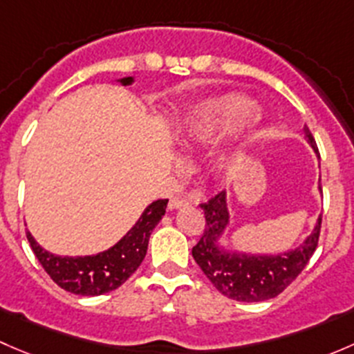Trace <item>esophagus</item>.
I'll list each match as a JSON object with an SVG mask.
<instances>
[{
    "instance_id": "esophagus-1",
    "label": "esophagus",
    "mask_w": 354,
    "mask_h": 354,
    "mask_svg": "<svg viewBox=\"0 0 354 354\" xmlns=\"http://www.w3.org/2000/svg\"><path fill=\"white\" fill-rule=\"evenodd\" d=\"M192 202L194 200L188 197H173L169 200V207L171 209H181V207H188Z\"/></svg>"
}]
</instances>
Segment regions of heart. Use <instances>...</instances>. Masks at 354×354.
<instances>
[{"label":"heart","instance_id":"1","mask_svg":"<svg viewBox=\"0 0 354 354\" xmlns=\"http://www.w3.org/2000/svg\"><path fill=\"white\" fill-rule=\"evenodd\" d=\"M255 109V102L243 94H230L203 102L185 121V140L194 145L214 144L241 127Z\"/></svg>","mask_w":354,"mask_h":354}]
</instances>
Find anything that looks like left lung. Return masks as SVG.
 <instances>
[{
    "label": "left lung",
    "mask_w": 354,
    "mask_h": 354,
    "mask_svg": "<svg viewBox=\"0 0 354 354\" xmlns=\"http://www.w3.org/2000/svg\"><path fill=\"white\" fill-rule=\"evenodd\" d=\"M305 135L320 157L315 138L308 128ZM200 207L205 214V227L200 241L192 248V255L217 291L236 301L253 303L276 298L301 274L319 245L322 216L308 240L292 252L276 257H248L219 252L216 240L227 224L224 192L202 202Z\"/></svg>",
    "instance_id": "left-lung-1"
}]
</instances>
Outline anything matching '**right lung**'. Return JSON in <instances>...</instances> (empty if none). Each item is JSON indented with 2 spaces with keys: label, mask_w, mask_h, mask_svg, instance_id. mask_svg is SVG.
I'll list each match as a JSON object with an SVG mask.
<instances>
[{
  "label": "right lung",
  "mask_w": 354,
  "mask_h": 354,
  "mask_svg": "<svg viewBox=\"0 0 354 354\" xmlns=\"http://www.w3.org/2000/svg\"><path fill=\"white\" fill-rule=\"evenodd\" d=\"M131 85L133 78H123ZM167 200H156L145 209L138 223L113 248L92 257H56L42 250L27 231V240L42 269L65 291L82 296H97L120 288L144 260L152 230L162 219Z\"/></svg>",
  "instance_id": "add662e5"
}]
</instances>
